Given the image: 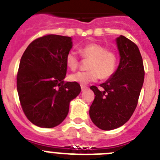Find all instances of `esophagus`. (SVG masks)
Here are the masks:
<instances>
[{"instance_id": "obj_1", "label": "esophagus", "mask_w": 160, "mask_h": 160, "mask_svg": "<svg viewBox=\"0 0 160 160\" xmlns=\"http://www.w3.org/2000/svg\"><path fill=\"white\" fill-rule=\"evenodd\" d=\"M88 87L87 86H84V85H81V90L82 92H84V91H86V90H88Z\"/></svg>"}]
</instances>
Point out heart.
Masks as SVG:
<instances>
[{"label":"heart","instance_id":"heart-1","mask_svg":"<svg viewBox=\"0 0 160 160\" xmlns=\"http://www.w3.org/2000/svg\"><path fill=\"white\" fill-rule=\"evenodd\" d=\"M80 54L84 59H90L88 64L89 71L78 72L69 76L72 82L81 85L95 82L101 77L103 80L110 78L114 74L118 65V57L112 51L106 50L103 45L89 42L80 47ZM65 63L69 69L74 71L79 66L80 60L74 51H69L65 58Z\"/></svg>","mask_w":160,"mask_h":160}]
</instances>
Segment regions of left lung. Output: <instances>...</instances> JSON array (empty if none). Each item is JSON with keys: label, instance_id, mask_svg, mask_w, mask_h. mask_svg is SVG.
<instances>
[{"label": "left lung", "instance_id": "1", "mask_svg": "<svg viewBox=\"0 0 160 160\" xmlns=\"http://www.w3.org/2000/svg\"><path fill=\"white\" fill-rule=\"evenodd\" d=\"M120 62L114 74L100 84L102 90L91 86L95 98L90 106L92 122L103 130L123 126L138 104L144 81V68L139 49L125 36L116 38Z\"/></svg>", "mask_w": 160, "mask_h": 160}]
</instances>
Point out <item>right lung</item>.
Here are the masks:
<instances>
[{
  "label": "right lung",
  "instance_id": "obj_1",
  "mask_svg": "<svg viewBox=\"0 0 160 160\" xmlns=\"http://www.w3.org/2000/svg\"><path fill=\"white\" fill-rule=\"evenodd\" d=\"M72 39L45 35L32 42L21 59L17 76L21 105L26 118L42 128L60 124L68 113L71 101L81 91L78 83L63 80Z\"/></svg>",
  "mask_w": 160,
  "mask_h": 160
}]
</instances>
